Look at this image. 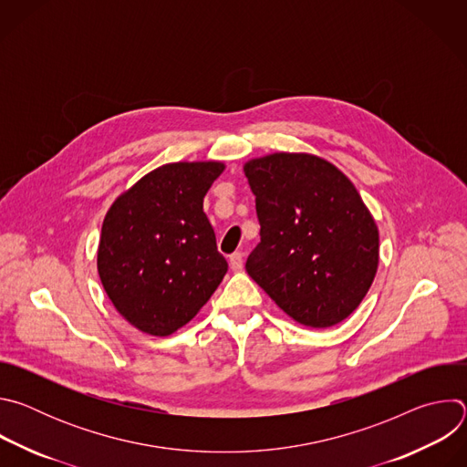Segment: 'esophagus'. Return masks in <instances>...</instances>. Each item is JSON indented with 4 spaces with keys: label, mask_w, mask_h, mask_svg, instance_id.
Here are the masks:
<instances>
[{
    "label": "esophagus",
    "mask_w": 467,
    "mask_h": 467,
    "mask_svg": "<svg viewBox=\"0 0 467 467\" xmlns=\"http://www.w3.org/2000/svg\"><path fill=\"white\" fill-rule=\"evenodd\" d=\"M229 265L233 272H240L244 268V254L242 253H233L229 256Z\"/></svg>",
    "instance_id": "esophagus-1"
}]
</instances>
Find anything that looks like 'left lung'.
<instances>
[{"label":"left lung","instance_id":"obj_1","mask_svg":"<svg viewBox=\"0 0 467 467\" xmlns=\"http://www.w3.org/2000/svg\"><path fill=\"white\" fill-rule=\"evenodd\" d=\"M244 171L260 223L249 277L305 327L344 321L379 265V229L355 184L306 153L253 159Z\"/></svg>","mask_w":467,"mask_h":467}]
</instances>
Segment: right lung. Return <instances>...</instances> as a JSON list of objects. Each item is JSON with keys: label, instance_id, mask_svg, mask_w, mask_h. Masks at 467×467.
Wrapping results in <instances>:
<instances>
[{"label": "right lung", "instance_id": "1", "mask_svg": "<svg viewBox=\"0 0 467 467\" xmlns=\"http://www.w3.org/2000/svg\"><path fill=\"white\" fill-rule=\"evenodd\" d=\"M222 162L164 164L109 209L98 247L101 285L142 332L170 337L211 299L227 274L203 197Z\"/></svg>", "mask_w": 467, "mask_h": 467}]
</instances>
